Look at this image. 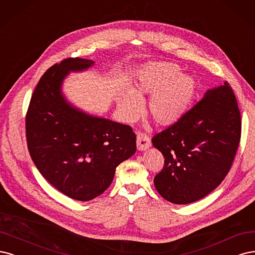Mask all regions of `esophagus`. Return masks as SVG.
<instances>
[{"mask_svg": "<svg viewBox=\"0 0 255 255\" xmlns=\"http://www.w3.org/2000/svg\"><path fill=\"white\" fill-rule=\"evenodd\" d=\"M151 146L150 143V138L148 136L144 135L143 133H138L136 136V147L137 150L139 151H144L146 149H148Z\"/></svg>", "mask_w": 255, "mask_h": 255, "instance_id": "esophagus-1", "label": "esophagus"}]
</instances>
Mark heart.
I'll list each match as a JSON object with an SVG mask.
<instances>
[{
	"label": "heart",
	"mask_w": 255,
	"mask_h": 255,
	"mask_svg": "<svg viewBox=\"0 0 255 255\" xmlns=\"http://www.w3.org/2000/svg\"><path fill=\"white\" fill-rule=\"evenodd\" d=\"M197 91L196 80L183 75L177 64L153 62L147 64L137 78V93L127 91L121 109L127 122L135 121L143 111V97L152 95L148 112L159 126H171L190 109Z\"/></svg>",
	"instance_id": "1"
}]
</instances>
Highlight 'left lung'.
<instances>
[{
	"instance_id": "left-lung-1",
	"label": "left lung",
	"mask_w": 255,
	"mask_h": 255,
	"mask_svg": "<svg viewBox=\"0 0 255 255\" xmlns=\"http://www.w3.org/2000/svg\"><path fill=\"white\" fill-rule=\"evenodd\" d=\"M241 133L231 87L225 83L208 90L181 120L152 137L165 158L153 180L159 194L171 203L187 204L214 191L231 168Z\"/></svg>"
}]
</instances>
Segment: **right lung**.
I'll return each instance as SVG.
<instances>
[{
  "instance_id": "1",
  "label": "right lung",
  "mask_w": 255,
  "mask_h": 255,
  "mask_svg": "<svg viewBox=\"0 0 255 255\" xmlns=\"http://www.w3.org/2000/svg\"><path fill=\"white\" fill-rule=\"evenodd\" d=\"M93 64V60L68 58L48 69L32 93L25 121L36 167L57 190L79 201L103 194L119 164L136 150L130 126L81 111L62 94L70 72Z\"/></svg>"
}]
</instances>
